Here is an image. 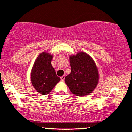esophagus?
Listing matches in <instances>:
<instances>
[{
	"label": "esophagus",
	"mask_w": 132,
	"mask_h": 132,
	"mask_svg": "<svg viewBox=\"0 0 132 132\" xmlns=\"http://www.w3.org/2000/svg\"><path fill=\"white\" fill-rule=\"evenodd\" d=\"M65 77H66V76L65 75H63V76H61L60 78H61V80H62V81H64V79H65Z\"/></svg>",
	"instance_id": "34e87169"
}]
</instances>
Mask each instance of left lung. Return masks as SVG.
<instances>
[{"mask_svg":"<svg viewBox=\"0 0 132 132\" xmlns=\"http://www.w3.org/2000/svg\"><path fill=\"white\" fill-rule=\"evenodd\" d=\"M71 72L65 77L70 91L79 96L90 94L99 81L98 69L94 60L85 52L69 56Z\"/></svg>","mask_w":132,"mask_h":132,"instance_id":"8db88e82","label":"left lung"}]
</instances>
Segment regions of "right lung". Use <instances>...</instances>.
<instances>
[{
	"label": "right lung",
	"mask_w": 132,
	"mask_h": 132,
	"mask_svg": "<svg viewBox=\"0 0 132 132\" xmlns=\"http://www.w3.org/2000/svg\"><path fill=\"white\" fill-rule=\"evenodd\" d=\"M53 57L47 52L41 53L35 60L31 70L32 84L36 91L42 95L48 94L60 80L51 64Z\"/></svg>",
	"instance_id": "add662e5"
}]
</instances>
